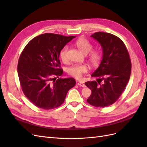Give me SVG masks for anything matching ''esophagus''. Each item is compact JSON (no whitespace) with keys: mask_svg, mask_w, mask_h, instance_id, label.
Instances as JSON below:
<instances>
[{"mask_svg":"<svg viewBox=\"0 0 147 147\" xmlns=\"http://www.w3.org/2000/svg\"><path fill=\"white\" fill-rule=\"evenodd\" d=\"M77 84H78V86H80L82 87H85L86 86V85H85V84H84V83H81V82H78L77 83Z\"/></svg>","mask_w":147,"mask_h":147,"instance_id":"esophagus-1","label":"esophagus"}]
</instances>
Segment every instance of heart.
Listing matches in <instances>:
<instances>
[{
  "instance_id": "heart-1",
  "label": "heart",
  "mask_w": 147,
  "mask_h": 147,
  "mask_svg": "<svg viewBox=\"0 0 147 147\" xmlns=\"http://www.w3.org/2000/svg\"><path fill=\"white\" fill-rule=\"evenodd\" d=\"M75 45L84 55H88L90 53L88 56V61L92 66L96 67L99 65L103 57V52L102 50H95L92 51L94 46L90 41L84 38H80L77 40L75 42ZM67 51L68 47L64 46L59 52V57L63 63H65L67 61ZM88 70V67L85 64H75L70 67L67 72L70 76L76 79H80L83 74H86Z\"/></svg>"
}]
</instances>
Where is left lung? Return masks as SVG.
<instances>
[{
  "label": "left lung",
  "mask_w": 147,
  "mask_h": 147,
  "mask_svg": "<svg viewBox=\"0 0 147 147\" xmlns=\"http://www.w3.org/2000/svg\"><path fill=\"white\" fill-rule=\"evenodd\" d=\"M91 37L100 44L103 57L91 75L99 78L97 82L84 83L92 91L87 102L96 107H105L115 103L124 91L131 76V61L125 45L116 35L97 32Z\"/></svg>",
  "instance_id": "1"
}]
</instances>
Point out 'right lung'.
Wrapping results in <instances>:
<instances>
[{"label":"right lung","mask_w":147,"mask_h":147,"mask_svg":"<svg viewBox=\"0 0 147 147\" xmlns=\"http://www.w3.org/2000/svg\"><path fill=\"white\" fill-rule=\"evenodd\" d=\"M75 36L46 33L32 38L20 56L18 74L25 96L35 106L53 109L63 104L74 78H58L63 73L59 52Z\"/></svg>","instance_id":"right-lung-1"}]
</instances>
